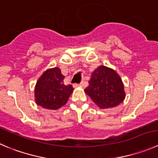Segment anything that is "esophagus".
Segmentation results:
<instances>
[{
    "label": "esophagus",
    "instance_id": "1",
    "mask_svg": "<svg viewBox=\"0 0 158 158\" xmlns=\"http://www.w3.org/2000/svg\"><path fill=\"white\" fill-rule=\"evenodd\" d=\"M82 82H80V83H75L73 84V86H74V87H77V86H82Z\"/></svg>",
    "mask_w": 158,
    "mask_h": 158
}]
</instances>
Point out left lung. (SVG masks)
<instances>
[{
    "instance_id": "obj_1",
    "label": "left lung",
    "mask_w": 158,
    "mask_h": 158,
    "mask_svg": "<svg viewBox=\"0 0 158 158\" xmlns=\"http://www.w3.org/2000/svg\"><path fill=\"white\" fill-rule=\"evenodd\" d=\"M85 92L101 108L115 107L126 97L120 76L115 71L104 65L93 72Z\"/></svg>"
}]
</instances>
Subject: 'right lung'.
Wrapping results in <instances>:
<instances>
[{
    "instance_id": "right-lung-1",
    "label": "right lung",
    "mask_w": 158,
    "mask_h": 158,
    "mask_svg": "<svg viewBox=\"0 0 158 158\" xmlns=\"http://www.w3.org/2000/svg\"><path fill=\"white\" fill-rule=\"evenodd\" d=\"M64 79L58 68L44 72L35 87L36 104L50 110H56L64 105L74 89L72 85H64Z\"/></svg>"
}]
</instances>
